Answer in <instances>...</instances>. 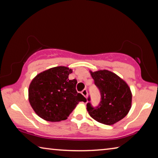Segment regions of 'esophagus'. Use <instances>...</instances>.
I'll list each match as a JSON object with an SVG mask.
<instances>
[{
    "instance_id": "1",
    "label": "esophagus",
    "mask_w": 158,
    "mask_h": 158,
    "mask_svg": "<svg viewBox=\"0 0 158 158\" xmlns=\"http://www.w3.org/2000/svg\"><path fill=\"white\" fill-rule=\"evenodd\" d=\"M81 94L84 96L85 98H87V96H88V92H87V90L86 89H84L81 91Z\"/></svg>"
}]
</instances>
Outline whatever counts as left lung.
<instances>
[{"instance_id":"left-lung-1","label":"left lung","mask_w":158,"mask_h":158,"mask_svg":"<svg viewBox=\"0 0 158 158\" xmlns=\"http://www.w3.org/2000/svg\"><path fill=\"white\" fill-rule=\"evenodd\" d=\"M101 95L97 107L87 103V111L93 119L105 125H114L128 114L132 105V93L124 80L111 71H90ZM90 101V98H88Z\"/></svg>"}]
</instances>
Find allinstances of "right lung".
Masks as SVG:
<instances>
[{
    "mask_svg": "<svg viewBox=\"0 0 158 158\" xmlns=\"http://www.w3.org/2000/svg\"><path fill=\"white\" fill-rule=\"evenodd\" d=\"M69 68L58 66L40 73L32 80L28 100L32 108L45 121L66 120L79 102L85 99L76 90V79L69 80Z\"/></svg>",
    "mask_w": 158,
    "mask_h": 158,
    "instance_id": "add662e5",
    "label": "right lung"
}]
</instances>
